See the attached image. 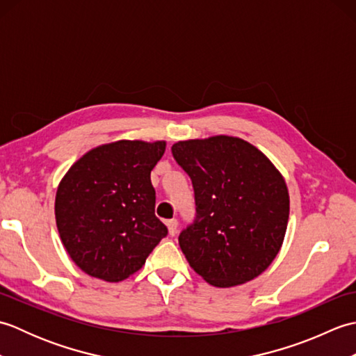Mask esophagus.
<instances>
[{
    "mask_svg": "<svg viewBox=\"0 0 356 356\" xmlns=\"http://www.w3.org/2000/svg\"><path fill=\"white\" fill-rule=\"evenodd\" d=\"M166 226H168L170 236H176V234H177V226H179V222L176 220V218H171V220L166 222Z\"/></svg>",
    "mask_w": 356,
    "mask_h": 356,
    "instance_id": "esophagus-1",
    "label": "esophagus"
}]
</instances>
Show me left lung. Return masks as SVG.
<instances>
[{"instance_id": "1", "label": "left lung", "mask_w": 356, "mask_h": 356, "mask_svg": "<svg viewBox=\"0 0 356 356\" xmlns=\"http://www.w3.org/2000/svg\"><path fill=\"white\" fill-rule=\"evenodd\" d=\"M171 153L194 188L195 218L179 236L190 266L217 287L259 277L287 228L282 174L260 149L232 136L182 140Z\"/></svg>"}]
</instances>
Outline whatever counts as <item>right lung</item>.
Masks as SVG:
<instances>
[{"instance_id":"1","label":"right lung","mask_w":356,"mask_h":356,"mask_svg":"<svg viewBox=\"0 0 356 356\" xmlns=\"http://www.w3.org/2000/svg\"><path fill=\"white\" fill-rule=\"evenodd\" d=\"M163 140H118L90 149L58 186L56 226L86 274L120 282L139 270L168 229L154 214L151 170Z\"/></svg>"}]
</instances>
